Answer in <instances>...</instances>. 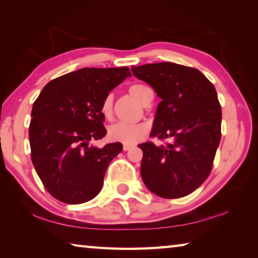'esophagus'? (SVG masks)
<instances>
[{"label": "esophagus", "mask_w": 258, "mask_h": 258, "mask_svg": "<svg viewBox=\"0 0 258 258\" xmlns=\"http://www.w3.org/2000/svg\"><path fill=\"white\" fill-rule=\"evenodd\" d=\"M123 149H124V151H128L130 149H132V147H131V146H128V145H124V147H123Z\"/></svg>", "instance_id": "esophagus-1"}]
</instances>
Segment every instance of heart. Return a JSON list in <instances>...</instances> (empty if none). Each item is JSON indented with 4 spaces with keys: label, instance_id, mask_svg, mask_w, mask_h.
I'll list each match as a JSON object with an SVG mask.
<instances>
[{
    "label": "heart",
    "instance_id": "b5f03b06",
    "mask_svg": "<svg viewBox=\"0 0 258 258\" xmlns=\"http://www.w3.org/2000/svg\"><path fill=\"white\" fill-rule=\"evenodd\" d=\"M149 91L150 90L143 84H133L128 89L130 94L140 104L142 103L147 92H149ZM112 101V94H108L101 103V112L106 118H109L111 116ZM147 131V126L145 124H130L124 123V121H118V123L111 125L108 128V137L112 141L121 142L125 143V145H134V143L141 141L146 137Z\"/></svg>",
    "mask_w": 258,
    "mask_h": 258
}]
</instances>
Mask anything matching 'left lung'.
Instances as JSON below:
<instances>
[{
    "label": "left lung",
    "instance_id": "1",
    "mask_svg": "<svg viewBox=\"0 0 258 258\" xmlns=\"http://www.w3.org/2000/svg\"><path fill=\"white\" fill-rule=\"evenodd\" d=\"M161 99L150 137L172 142L140 145L141 176L152 194L166 199L187 196L212 171L221 141L222 110L214 85L198 69L173 62L132 67Z\"/></svg>",
    "mask_w": 258,
    "mask_h": 258
}]
</instances>
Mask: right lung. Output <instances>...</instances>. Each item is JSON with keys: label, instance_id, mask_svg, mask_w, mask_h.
I'll return each mask as SVG.
<instances>
[{"label": "right lung", "instance_id": "right-lung-1", "mask_svg": "<svg viewBox=\"0 0 258 258\" xmlns=\"http://www.w3.org/2000/svg\"><path fill=\"white\" fill-rule=\"evenodd\" d=\"M127 67L82 68L43 87L32 109V161L43 185L64 204L93 199L110 161L123 150L119 142L91 146L107 134L101 103L126 77Z\"/></svg>", "mask_w": 258, "mask_h": 258}]
</instances>
